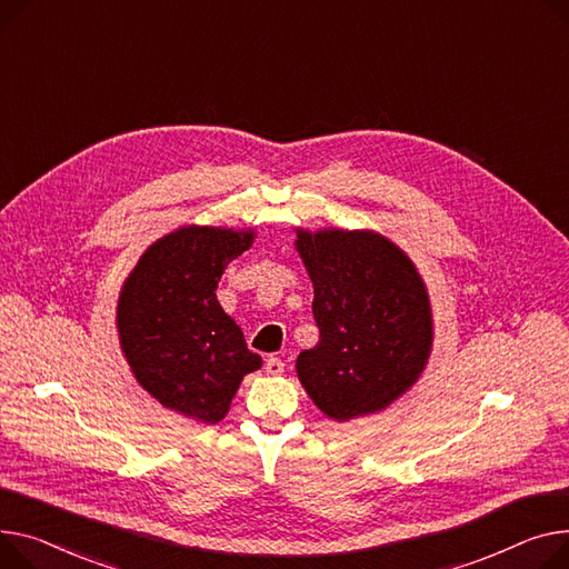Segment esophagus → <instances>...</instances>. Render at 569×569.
<instances>
[{"mask_svg":"<svg viewBox=\"0 0 569 569\" xmlns=\"http://www.w3.org/2000/svg\"><path fill=\"white\" fill-rule=\"evenodd\" d=\"M283 359H279V357H270V359H264V372L268 375H281L283 372Z\"/></svg>","mask_w":569,"mask_h":569,"instance_id":"34e87169","label":"esophagus"}]
</instances>
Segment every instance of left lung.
I'll list each match as a JSON object with an SVG mask.
<instances>
[{
  "label": "left lung",
  "mask_w": 569,
  "mask_h": 569,
  "mask_svg": "<svg viewBox=\"0 0 569 569\" xmlns=\"http://www.w3.org/2000/svg\"><path fill=\"white\" fill-rule=\"evenodd\" d=\"M313 281L318 346L299 352L297 377L333 421L375 413L402 396L432 350V309L416 264L375 231L297 229Z\"/></svg>",
  "instance_id": "8db88e82"
}]
</instances>
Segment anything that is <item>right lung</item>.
Returning a JSON list of instances; mask_svg holds the SVG:
<instances>
[{
	"mask_svg": "<svg viewBox=\"0 0 569 569\" xmlns=\"http://www.w3.org/2000/svg\"><path fill=\"white\" fill-rule=\"evenodd\" d=\"M251 244L249 229L182 226L143 251L121 288L117 327L137 382L187 419L219 423L262 366L217 301L226 264Z\"/></svg>",
	"mask_w": 569,
	"mask_h": 569,
	"instance_id": "obj_1",
	"label": "right lung"
}]
</instances>
